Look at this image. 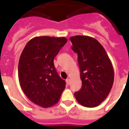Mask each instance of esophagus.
<instances>
[{"label":"esophagus","mask_w":129,"mask_h":129,"mask_svg":"<svg viewBox=\"0 0 129 129\" xmlns=\"http://www.w3.org/2000/svg\"><path fill=\"white\" fill-rule=\"evenodd\" d=\"M66 83H67V85H70V79H67V80H66Z\"/></svg>","instance_id":"34e87169"}]
</instances>
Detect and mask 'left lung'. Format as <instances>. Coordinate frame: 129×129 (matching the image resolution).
<instances>
[{
  "label": "left lung",
  "mask_w": 129,
  "mask_h": 129,
  "mask_svg": "<svg viewBox=\"0 0 129 129\" xmlns=\"http://www.w3.org/2000/svg\"><path fill=\"white\" fill-rule=\"evenodd\" d=\"M72 49L77 53L82 81L75 92L76 100L86 107H98L110 93L114 83V69L103 46L95 39L76 35L70 38Z\"/></svg>",
  "instance_id": "1"
}]
</instances>
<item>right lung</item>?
<instances>
[{
	"mask_svg": "<svg viewBox=\"0 0 129 129\" xmlns=\"http://www.w3.org/2000/svg\"><path fill=\"white\" fill-rule=\"evenodd\" d=\"M67 42L65 37H34L20 55L18 67L20 87L37 105L48 108L56 104L65 88V81L58 75L53 59Z\"/></svg>",
	"mask_w": 129,
	"mask_h": 129,
	"instance_id": "add662e5",
	"label": "right lung"
}]
</instances>
